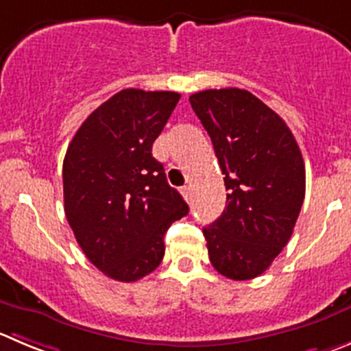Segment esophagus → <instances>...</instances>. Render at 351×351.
Returning a JSON list of instances; mask_svg holds the SVG:
<instances>
[{
  "mask_svg": "<svg viewBox=\"0 0 351 351\" xmlns=\"http://www.w3.org/2000/svg\"><path fill=\"white\" fill-rule=\"evenodd\" d=\"M181 195L184 196L186 202H189V198H191V188H189V186H184V188L181 189Z\"/></svg>",
  "mask_w": 351,
  "mask_h": 351,
  "instance_id": "obj_1",
  "label": "esophagus"
}]
</instances>
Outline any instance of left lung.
<instances>
[{
	"instance_id": "8db88e82",
	"label": "left lung",
	"mask_w": 351,
	"mask_h": 351,
	"mask_svg": "<svg viewBox=\"0 0 351 351\" xmlns=\"http://www.w3.org/2000/svg\"><path fill=\"white\" fill-rule=\"evenodd\" d=\"M212 139L228 202L203 229L213 269L232 281L258 278L288 245L305 198V165L285 120L250 91L189 96Z\"/></svg>"
}]
</instances>
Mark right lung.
<instances>
[{"label": "right lung", "instance_id": "obj_1", "mask_svg": "<svg viewBox=\"0 0 351 351\" xmlns=\"http://www.w3.org/2000/svg\"><path fill=\"white\" fill-rule=\"evenodd\" d=\"M181 95L122 89L82 122L63 160L65 215L89 262L134 282L160 265L163 236L189 206L152 155Z\"/></svg>", "mask_w": 351, "mask_h": 351}]
</instances>
